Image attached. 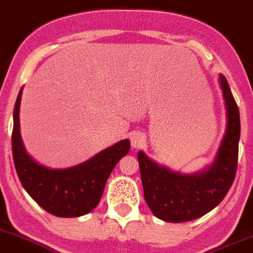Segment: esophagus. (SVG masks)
Wrapping results in <instances>:
<instances>
[{
    "label": "esophagus",
    "instance_id": "34e87169",
    "mask_svg": "<svg viewBox=\"0 0 253 253\" xmlns=\"http://www.w3.org/2000/svg\"><path fill=\"white\" fill-rule=\"evenodd\" d=\"M145 135L142 132H134V134L130 136V141H131V145L134 148H138L145 143Z\"/></svg>",
    "mask_w": 253,
    "mask_h": 253
}]
</instances>
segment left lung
Instances as JSON below:
<instances>
[{
    "instance_id": "8db88e82",
    "label": "left lung",
    "mask_w": 253,
    "mask_h": 253,
    "mask_svg": "<svg viewBox=\"0 0 253 253\" xmlns=\"http://www.w3.org/2000/svg\"><path fill=\"white\" fill-rule=\"evenodd\" d=\"M225 108L227 130L213 164L195 175H181L154 163L138 152L143 195L158 218L172 223L199 218L216 208L232 187L238 167L240 115L229 84L219 76Z\"/></svg>"
}]
</instances>
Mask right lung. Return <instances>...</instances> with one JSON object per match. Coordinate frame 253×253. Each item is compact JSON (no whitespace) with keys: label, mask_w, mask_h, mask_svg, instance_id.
I'll use <instances>...</instances> for the list:
<instances>
[{"label":"right lung","mask_w":253,"mask_h":253,"mask_svg":"<svg viewBox=\"0 0 253 253\" xmlns=\"http://www.w3.org/2000/svg\"><path fill=\"white\" fill-rule=\"evenodd\" d=\"M20 89L13 112L12 152L21 184L41 208L58 217H80L96 208L108 176L130 151L129 140L119 141L88 162L64 170L40 165L26 153L19 130Z\"/></svg>","instance_id":"right-lung-1"}]
</instances>
